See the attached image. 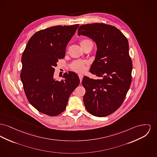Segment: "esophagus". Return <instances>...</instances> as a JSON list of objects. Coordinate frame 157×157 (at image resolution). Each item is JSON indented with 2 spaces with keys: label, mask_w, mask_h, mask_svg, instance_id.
<instances>
[{
  "label": "esophagus",
  "mask_w": 157,
  "mask_h": 157,
  "mask_svg": "<svg viewBox=\"0 0 157 157\" xmlns=\"http://www.w3.org/2000/svg\"><path fill=\"white\" fill-rule=\"evenodd\" d=\"M78 76H79V79H80V81H81V82L82 81V79H83V75H82V74H79Z\"/></svg>",
  "instance_id": "1"
}]
</instances>
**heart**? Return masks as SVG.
Instances as JSON below:
<instances>
[{"mask_svg": "<svg viewBox=\"0 0 157 157\" xmlns=\"http://www.w3.org/2000/svg\"><path fill=\"white\" fill-rule=\"evenodd\" d=\"M88 44H92V42L91 40L88 39L82 40L80 42V44L82 47ZM86 65H87V62L83 60H78L74 61L70 65V67L75 72H76L78 73H82L86 70Z\"/></svg>", "mask_w": 157, "mask_h": 157, "instance_id": "b5f03b06", "label": "heart"}]
</instances>
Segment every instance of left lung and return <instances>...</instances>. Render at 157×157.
Wrapping results in <instances>:
<instances>
[{
	"instance_id": "8db88e82",
	"label": "left lung",
	"mask_w": 157,
	"mask_h": 157,
	"mask_svg": "<svg viewBox=\"0 0 157 157\" xmlns=\"http://www.w3.org/2000/svg\"><path fill=\"white\" fill-rule=\"evenodd\" d=\"M81 35L91 38L97 46L90 71L101 78L83 77L84 105L93 116L105 117L121 105L131 84L132 62L128 40L119 29L103 23L82 25L78 29Z\"/></svg>"
}]
</instances>
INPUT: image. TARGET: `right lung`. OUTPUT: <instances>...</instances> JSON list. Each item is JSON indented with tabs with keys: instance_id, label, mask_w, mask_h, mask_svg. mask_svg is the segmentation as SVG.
Instances as JSON below:
<instances>
[{
	"instance_id": "obj_1",
	"label": "right lung",
	"mask_w": 157,
	"mask_h": 157,
	"mask_svg": "<svg viewBox=\"0 0 157 157\" xmlns=\"http://www.w3.org/2000/svg\"><path fill=\"white\" fill-rule=\"evenodd\" d=\"M57 25L37 31L28 41L22 53L20 77L29 103L37 110L56 116L66 109L68 99L80 80L73 72L54 79L55 67L64 58L66 47L79 27Z\"/></svg>"
}]
</instances>
